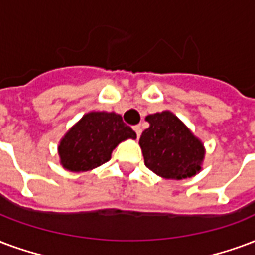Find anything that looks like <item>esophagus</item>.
I'll use <instances>...</instances> for the list:
<instances>
[{
    "label": "esophagus",
    "mask_w": 255,
    "mask_h": 255,
    "mask_svg": "<svg viewBox=\"0 0 255 255\" xmlns=\"http://www.w3.org/2000/svg\"><path fill=\"white\" fill-rule=\"evenodd\" d=\"M133 131L136 132L137 137L142 135V127H140V126H135V127H133Z\"/></svg>",
    "instance_id": "1"
}]
</instances>
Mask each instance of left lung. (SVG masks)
Returning a JSON list of instances; mask_svg holds the SVG:
<instances>
[{
	"instance_id": "8db88e82",
	"label": "left lung",
	"mask_w": 255,
	"mask_h": 255,
	"mask_svg": "<svg viewBox=\"0 0 255 255\" xmlns=\"http://www.w3.org/2000/svg\"><path fill=\"white\" fill-rule=\"evenodd\" d=\"M150 127L139 139L144 165L155 174L182 180L200 171L204 147L197 137L170 112L147 116Z\"/></svg>"
}]
</instances>
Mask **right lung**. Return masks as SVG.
<instances>
[{
    "label": "right lung",
    "instance_id": "right-lung-1",
    "mask_svg": "<svg viewBox=\"0 0 255 255\" xmlns=\"http://www.w3.org/2000/svg\"><path fill=\"white\" fill-rule=\"evenodd\" d=\"M136 133L120 115L90 112L66 133L59 144L60 163L67 170L86 171L111 159L113 148Z\"/></svg>",
    "mask_w": 255,
    "mask_h": 255
}]
</instances>
